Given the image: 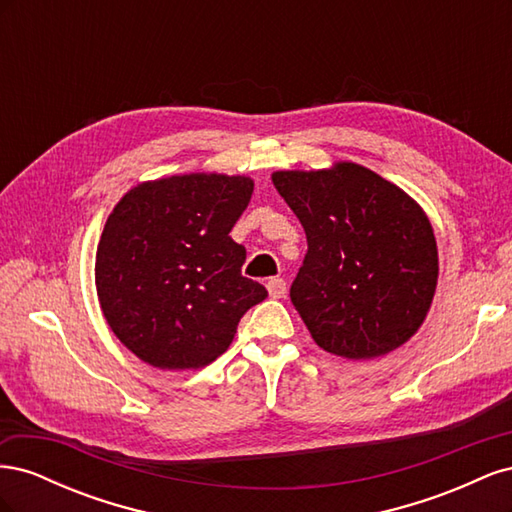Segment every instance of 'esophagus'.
Masks as SVG:
<instances>
[{
  "instance_id": "esophagus-1",
  "label": "esophagus",
  "mask_w": 512,
  "mask_h": 512,
  "mask_svg": "<svg viewBox=\"0 0 512 512\" xmlns=\"http://www.w3.org/2000/svg\"><path fill=\"white\" fill-rule=\"evenodd\" d=\"M267 290L273 299H284L286 297V282L282 277H275V280L267 282Z\"/></svg>"
}]
</instances>
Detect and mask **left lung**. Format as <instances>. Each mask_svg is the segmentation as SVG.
Listing matches in <instances>:
<instances>
[{
  "instance_id": "1",
  "label": "left lung",
  "mask_w": 512,
  "mask_h": 512,
  "mask_svg": "<svg viewBox=\"0 0 512 512\" xmlns=\"http://www.w3.org/2000/svg\"><path fill=\"white\" fill-rule=\"evenodd\" d=\"M271 179L307 237L290 299L314 342L352 361L404 346L438 284V245L423 207L354 162L275 170Z\"/></svg>"
}]
</instances>
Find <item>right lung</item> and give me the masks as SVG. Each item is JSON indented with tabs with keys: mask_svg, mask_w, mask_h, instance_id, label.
<instances>
[{
	"mask_svg": "<svg viewBox=\"0 0 512 512\" xmlns=\"http://www.w3.org/2000/svg\"><path fill=\"white\" fill-rule=\"evenodd\" d=\"M254 192L245 175L190 173L143 181L108 215L96 290L108 327L158 369H200L228 350L241 316L265 301L241 275L232 241Z\"/></svg>",
	"mask_w": 512,
	"mask_h": 512,
	"instance_id": "right-lung-1",
	"label": "right lung"
}]
</instances>
